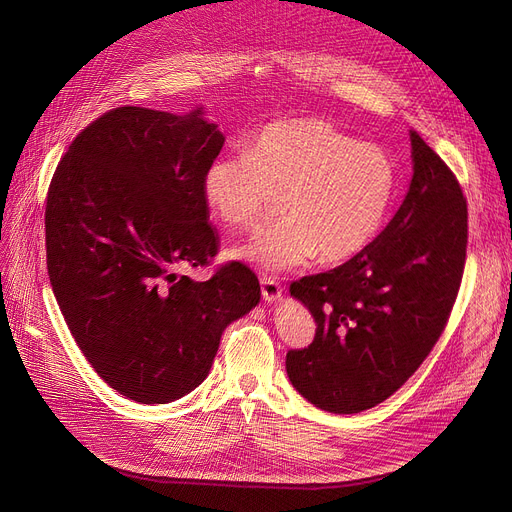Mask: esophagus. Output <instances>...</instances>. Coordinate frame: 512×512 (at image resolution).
<instances>
[{
	"mask_svg": "<svg viewBox=\"0 0 512 512\" xmlns=\"http://www.w3.org/2000/svg\"><path fill=\"white\" fill-rule=\"evenodd\" d=\"M261 294H263V299L267 303H276L282 297V286H280V282L276 278L263 276L261 278Z\"/></svg>",
	"mask_w": 512,
	"mask_h": 512,
	"instance_id": "34e87169",
	"label": "esophagus"
}]
</instances>
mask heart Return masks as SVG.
<instances>
[{"instance_id":"1","label":"heart","mask_w":512,"mask_h":512,"mask_svg":"<svg viewBox=\"0 0 512 512\" xmlns=\"http://www.w3.org/2000/svg\"><path fill=\"white\" fill-rule=\"evenodd\" d=\"M390 153L357 143L324 120L292 118L259 128L245 153L213 157L203 201L226 228H253L280 197L284 218L232 249L265 272L294 270L319 253L342 263L380 234L396 193Z\"/></svg>"}]
</instances>
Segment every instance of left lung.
Here are the masks:
<instances>
[{
    "label": "left lung",
    "instance_id": "1",
    "mask_svg": "<svg viewBox=\"0 0 512 512\" xmlns=\"http://www.w3.org/2000/svg\"><path fill=\"white\" fill-rule=\"evenodd\" d=\"M409 137L413 178L384 232L334 270L290 284L317 330L309 348L288 351V380L328 413L367 411L405 384L438 342L461 286V184L415 130Z\"/></svg>",
    "mask_w": 512,
    "mask_h": 512
}]
</instances>
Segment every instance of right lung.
Returning <instances> with one entry per match:
<instances>
[{
  "label": "right lung",
  "mask_w": 512,
  "mask_h": 512,
  "mask_svg": "<svg viewBox=\"0 0 512 512\" xmlns=\"http://www.w3.org/2000/svg\"><path fill=\"white\" fill-rule=\"evenodd\" d=\"M222 145L205 107H116L78 134L49 184L53 294L99 378L141 405L195 390L224 330L261 299L238 261L205 282L180 274L218 253L201 180Z\"/></svg>",
  "instance_id": "add662e5"
}]
</instances>
